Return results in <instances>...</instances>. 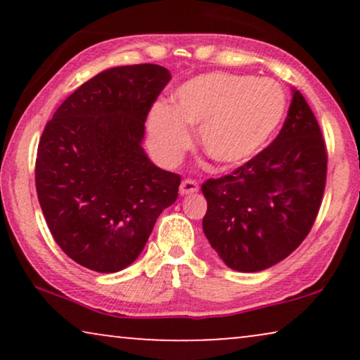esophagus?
Segmentation results:
<instances>
[{"label":"esophagus","mask_w":360,"mask_h":360,"mask_svg":"<svg viewBox=\"0 0 360 360\" xmlns=\"http://www.w3.org/2000/svg\"><path fill=\"white\" fill-rule=\"evenodd\" d=\"M198 190H200V186L193 180H184V181H181V185H180V195L181 196L196 193Z\"/></svg>","instance_id":"1"}]
</instances>
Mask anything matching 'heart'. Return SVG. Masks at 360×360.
Returning a JSON list of instances; mask_svg holds the SVG:
<instances>
[{
    "label": "heart",
    "instance_id": "1",
    "mask_svg": "<svg viewBox=\"0 0 360 360\" xmlns=\"http://www.w3.org/2000/svg\"><path fill=\"white\" fill-rule=\"evenodd\" d=\"M287 110L277 83L250 75L213 72L181 83L172 105L152 108L147 131L160 164L174 167L198 129L201 150L223 169L252 160L269 144Z\"/></svg>",
    "mask_w": 360,
    "mask_h": 360
}]
</instances>
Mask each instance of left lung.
I'll return each instance as SVG.
<instances>
[{
	"instance_id": "left-lung-1",
	"label": "left lung",
	"mask_w": 360,
	"mask_h": 360,
	"mask_svg": "<svg viewBox=\"0 0 360 360\" xmlns=\"http://www.w3.org/2000/svg\"><path fill=\"white\" fill-rule=\"evenodd\" d=\"M326 147L311 108L292 88V105L267 149L201 190L203 231L238 272H260L288 257L316 219L326 185Z\"/></svg>"
}]
</instances>
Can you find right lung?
I'll use <instances>...</instances> for the list:
<instances>
[{"instance_id":"obj_1","label":"right lung","mask_w":360,"mask_h":360,"mask_svg":"<svg viewBox=\"0 0 360 360\" xmlns=\"http://www.w3.org/2000/svg\"><path fill=\"white\" fill-rule=\"evenodd\" d=\"M154 63L108 68L72 93L39 141L36 188L49 229L72 260L101 274L126 269L180 176L146 154L144 122L170 80Z\"/></svg>"}]
</instances>
